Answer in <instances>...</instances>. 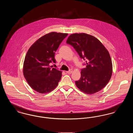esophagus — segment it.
Returning a JSON list of instances; mask_svg holds the SVG:
<instances>
[{"instance_id": "34e87169", "label": "esophagus", "mask_w": 133, "mask_h": 133, "mask_svg": "<svg viewBox=\"0 0 133 133\" xmlns=\"http://www.w3.org/2000/svg\"><path fill=\"white\" fill-rule=\"evenodd\" d=\"M72 71H73V70H72L70 69L69 71H66V73H68V74H71V73H72Z\"/></svg>"}]
</instances>
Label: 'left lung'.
Segmentation results:
<instances>
[{"instance_id":"8db88e82","label":"left lung","mask_w":133,"mask_h":133,"mask_svg":"<svg viewBox=\"0 0 133 133\" xmlns=\"http://www.w3.org/2000/svg\"><path fill=\"white\" fill-rule=\"evenodd\" d=\"M66 43L73 47L81 58L86 60V67L81 69V78L75 81L76 86L87 94L101 90L112 74L108 51L97 38L84 33L70 35Z\"/></svg>"}]
</instances>
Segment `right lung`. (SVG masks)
Returning <instances> with one entry per match:
<instances>
[{
  "instance_id": "add662e5",
  "label": "right lung",
  "mask_w": 133,
  "mask_h": 133,
  "mask_svg": "<svg viewBox=\"0 0 133 133\" xmlns=\"http://www.w3.org/2000/svg\"><path fill=\"white\" fill-rule=\"evenodd\" d=\"M67 33L52 32L32 45L27 51L23 64V75L29 86L41 94L49 93L61 79L62 72L49 66L56 63L55 53Z\"/></svg>"
}]
</instances>
